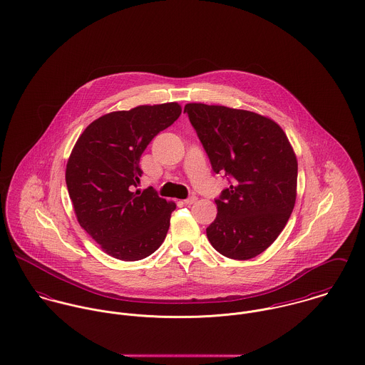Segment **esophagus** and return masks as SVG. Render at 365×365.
Wrapping results in <instances>:
<instances>
[{"label":"esophagus","mask_w":365,"mask_h":365,"mask_svg":"<svg viewBox=\"0 0 365 365\" xmlns=\"http://www.w3.org/2000/svg\"><path fill=\"white\" fill-rule=\"evenodd\" d=\"M184 202H185L187 205H192V204H195V202H197V197H195V195H191V197H188Z\"/></svg>","instance_id":"1"}]
</instances>
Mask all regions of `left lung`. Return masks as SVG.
I'll list each match as a JSON object with an SVG mask.
<instances>
[{
	"mask_svg": "<svg viewBox=\"0 0 365 365\" xmlns=\"http://www.w3.org/2000/svg\"><path fill=\"white\" fill-rule=\"evenodd\" d=\"M212 170L230 187L215 200L207 227L222 256L249 260L269 247L285 227L297 200L298 161L284 130L259 113L222 105L187 104Z\"/></svg>",
	"mask_w": 365,
	"mask_h": 365,
	"instance_id": "left-lung-1",
	"label": "left lung"
}]
</instances>
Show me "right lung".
<instances>
[{
	"instance_id": "obj_1",
	"label": "right lung",
	"mask_w": 365,
	"mask_h": 365,
	"mask_svg": "<svg viewBox=\"0 0 365 365\" xmlns=\"http://www.w3.org/2000/svg\"><path fill=\"white\" fill-rule=\"evenodd\" d=\"M180 115L177 103L106 113L86 128L67 161L66 184L80 226L118 260H142L165 239L175 204L153 187L135 188L142 153Z\"/></svg>"
}]
</instances>
